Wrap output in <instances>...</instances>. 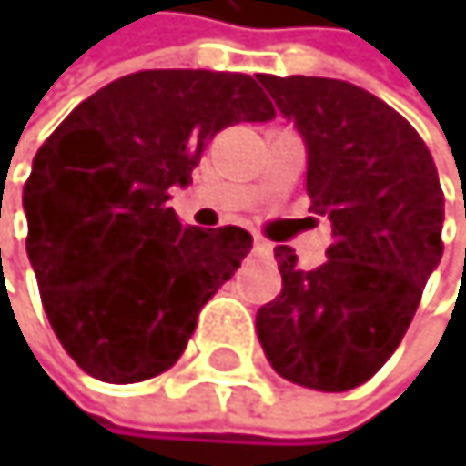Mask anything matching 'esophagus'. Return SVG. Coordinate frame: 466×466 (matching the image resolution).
Masks as SVG:
<instances>
[{
  "instance_id": "esophagus-1",
  "label": "esophagus",
  "mask_w": 466,
  "mask_h": 466,
  "mask_svg": "<svg viewBox=\"0 0 466 466\" xmlns=\"http://www.w3.org/2000/svg\"><path fill=\"white\" fill-rule=\"evenodd\" d=\"M254 251H257V254H268V251H274V246L268 243L265 238H259V235H257V238H254Z\"/></svg>"
}]
</instances>
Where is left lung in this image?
Here are the masks:
<instances>
[{
    "mask_svg": "<svg viewBox=\"0 0 466 466\" xmlns=\"http://www.w3.org/2000/svg\"><path fill=\"white\" fill-rule=\"evenodd\" d=\"M259 83L308 142V195L332 246L316 271L277 246L282 293L257 310V335L285 380L350 391L391 358L420 308L444 248V192L414 125L366 88L304 75Z\"/></svg>",
    "mask_w": 466,
    "mask_h": 466,
    "instance_id": "left-lung-1",
    "label": "left lung"
}]
</instances>
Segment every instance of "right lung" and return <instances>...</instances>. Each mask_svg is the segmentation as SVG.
Listing matches in <instances>:
<instances>
[{
    "instance_id": "add662e5",
    "label": "right lung",
    "mask_w": 466,
    "mask_h": 466,
    "mask_svg": "<svg viewBox=\"0 0 466 466\" xmlns=\"http://www.w3.org/2000/svg\"><path fill=\"white\" fill-rule=\"evenodd\" d=\"M277 116L251 75L145 69L83 100L33 158L27 257L69 358L103 383L167 371L251 248L240 226H181L170 201L209 139Z\"/></svg>"
}]
</instances>
